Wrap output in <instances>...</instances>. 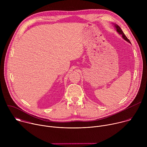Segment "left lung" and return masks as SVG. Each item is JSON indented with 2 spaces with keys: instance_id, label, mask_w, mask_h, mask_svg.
Listing matches in <instances>:
<instances>
[{
  "instance_id": "left-lung-1",
  "label": "left lung",
  "mask_w": 147,
  "mask_h": 147,
  "mask_svg": "<svg viewBox=\"0 0 147 147\" xmlns=\"http://www.w3.org/2000/svg\"><path fill=\"white\" fill-rule=\"evenodd\" d=\"M115 27L116 28V30H117V31L118 32V33H119V34H121V35H122L123 38L125 40H127V42H130V40L127 38V36H126L125 35V34H124V32H123V31L121 30V28H120L119 26H117V25H115Z\"/></svg>"
}]
</instances>
